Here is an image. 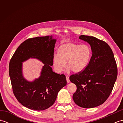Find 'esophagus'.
<instances>
[{
  "instance_id": "obj_1",
  "label": "esophagus",
  "mask_w": 123,
  "mask_h": 123,
  "mask_svg": "<svg viewBox=\"0 0 123 123\" xmlns=\"http://www.w3.org/2000/svg\"><path fill=\"white\" fill-rule=\"evenodd\" d=\"M66 79H67V83H69L70 82V80H69V77L68 76V75H66Z\"/></svg>"
}]
</instances>
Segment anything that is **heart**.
Masks as SVG:
<instances>
[{
  "label": "heart",
  "instance_id": "b5f03b06",
  "mask_svg": "<svg viewBox=\"0 0 123 123\" xmlns=\"http://www.w3.org/2000/svg\"><path fill=\"white\" fill-rule=\"evenodd\" d=\"M92 51L89 46L74 43H67L59 47L57 54H54L52 63L54 70L60 73L66 67L72 72L78 73L84 70L89 63Z\"/></svg>",
  "mask_w": 123,
  "mask_h": 123
}]
</instances>
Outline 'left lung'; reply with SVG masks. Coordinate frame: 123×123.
<instances>
[{"instance_id": "left-lung-1", "label": "left lung", "mask_w": 123, "mask_h": 123, "mask_svg": "<svg viewBox=\"0 0 123 123\" xmlns=\"http://www.w3.org/2000/svg\"><path fill=\"white\" fill-rule=\"evenodd\" d=\"M79 38L90 44L92 53L84 70L70 75V81L77 86L73 99L81 107L91 108L103 104L110 96L117 67L112 49L105 41L87 35Z\"/></svg>"}]
</instances>
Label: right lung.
Listing matches in <instances>:
<instances>
[{"instance_id": "add662e5", "label": "right lung", "mask_w": 123, "mask_h": 123, "mask_svg": "<svg viewBox=\"0 0 123 123\" xmlns=\"http://www.w3.org/2000/svg\"><path fill=\"white\" fill-rule=\"evenodd\" d=\"M56 40L52 36L30 38L18 46L9 62V74L12 91L22 105L35 111L48 109L54 103L57 93L67 85L64 74L52 71V58ZM30 57L44 64L41 76L33 82L22 74V62Z\"/></svg>"}]
</instances>
